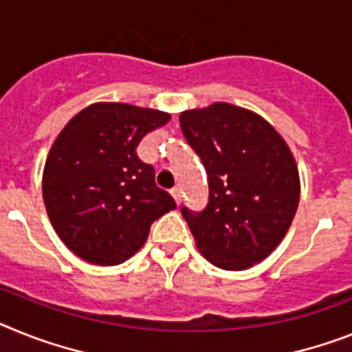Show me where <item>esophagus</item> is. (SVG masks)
I'll return each instance as SVG.
<instances>
[{
	"mask_svg": "<svg viewBox=\"0 0 352 352\" xmlns=\"http://www.w3.org/2000/svg\"><path fill=\"white\" fill-rule=\"evenodd\" d=\"M170 193H171V197H173V200H175L177 206H179V204H181V190H179V188H173Z\"/></svg>",
	"mask_w": 352,
	"mask_h": 352,
	"instance_id": "1",
	"label": "esophagus"
}]
</instances>
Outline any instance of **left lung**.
<instances>
[{
    "mask_svg": "<svg viewBox=\"0 0 352 352\" xmlns=\"http://www.w3.org/2000/svg\"><path fill=\"white\" fill-rule=\"evenodd\" d=\"M179 120L209 179L206 209L182 208L197 249L214 267L247 270L276 250L294 221L300 199L294 153L265 118L232 103L184 111Z\"/></svg>",
    "mask_w": 352,
    "mask_h": 352,
    "instance_id": "left-lung-1",
    "label": "left lung"
}]
</instances>
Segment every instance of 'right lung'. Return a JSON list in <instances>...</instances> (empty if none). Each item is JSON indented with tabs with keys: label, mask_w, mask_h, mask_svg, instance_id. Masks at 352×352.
<instances>
[{
	"label": "right lung",
	"mask_w": 352,
	"mask_h": 352,
	"mask_svg": "<svg viewBox=\"0 0 352 352\" xmlns=\"http://www.w3.org/2000/svg\"><path fill=\"white\" fill-rule=\"evenodd\" d=\"M170 118L131 103H91L53 141L43 199L53 229L75 256L100 267L120 265L143 247L152 221L177 208L135 153L144 135Z\"/></svg>",
	"instance_id": "right-lung-1"
}]
</instances>
